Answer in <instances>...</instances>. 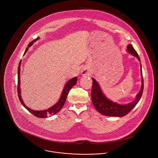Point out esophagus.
<instances>
[{
	"label": "esophagus",
	"mask_w": 158,
	"mask_h": 158,
	"mask_svg": "<svg viewBox=\"0 0 158 158\" xmlns=\"http://www.w3.org/2000/svg\"><path fill=\"white\" fill-rule=\"evenodd\" d=\"M86 73H87V72H86V71H84V72H83V73H82V75H86Z\"/></svg>",
	"instance_id": "obj_1"
}]
</instances>
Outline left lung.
Returning <instances> with one entry per match:
<instances>
[{"mask_svg":"<svg viewBox=\"0 0 158 158\" xmlns=\"http://www.w3.org/2000/svg\"><path fill=\"white\" fill-rule=\"evenodd\" d=\"M127 51L128 53L136 57L139 61L140 62V60L137 53L131 44L127 46ZM140 67L142 77L141 88L139 93L136 95L135 99L131 102L125 105L117 103L107 98V97H106L103 92L98 82L94 78H92L93 83L91 92L92 102L94 106L98 113L106 116L122 117L126 115L135 107V105L139 102L143 90V80L142 77L141 64Z\"/></svg>","mask_w":158,"mask_h":158,"instance_id":"obj_1","label":"left lung"}]
</instances>
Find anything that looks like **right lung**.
I'll return each mask as SVG.
<instances>
[{
    "label": "right lung",
    "instance_id": "1",
    "mask_svg": "<svg viewBox=\"0 0 158 158\" xmlns=\"http://www.w3.org/2000/svg\"><path fill=\"white\" fill-rule=\"evenodd\" d=\"M40 39V38H37L36 39H35V40L32 41L31 43H29V44L28 45V47L26 48L25 51L24 52L23 55L26 53V52H27L28 48L30 47H31L33 45V44L36 42V41H38ZM21 61H20L19 66H18V97L19 98V100L21 103V104L23 106L30 112L33 115H34L35 116L39 117V118H47L48 116H51L53 115L56 114V113H58L61 108H63V106H64L66 100V98L68 97V94L69 92V90L71 89V88L76 84L77 81V77H75L71 79H70L69 81H67V83H66V85L64 86V88L63 89V91L61 92V96L60 97L59 100L53 106H52L50 108H48L47 110H41V111H35V110H33L30 108H29L28 107H27L25 104L24 103L23 101V98L21 97V88H20V71H21Z\"/></svg>",
    "mask_w": 158,
    "mask_h": 158
}]
</instances>
